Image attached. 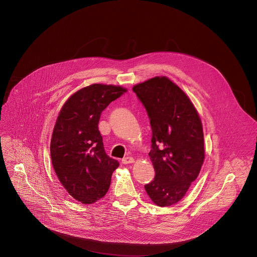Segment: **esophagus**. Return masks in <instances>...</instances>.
Listing matches in <instances>:
<instances>
[{
	"label": "esophagus",
	"instance_id": "1",
	"mask_svg": "<svg viewBox=\"0 0 257 257\" xmlns=\"http://www.w3.org/2000/svg\"><path fill=\"white\" fill-rule=\"evenodd\" d=\"M132 163H134V159L131 158V157H127V158H125V159L122 160V164H124V165L132 164Z\"/></svg>",
	"mask_w": 257,
	"mask_h": 257
}]
</instances>
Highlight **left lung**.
Wrapping results in <instances>:
<instances>
[{
    "mask_svg": "<svg viewBox=\"0 0 257 257\" xmlns=\"http://www.w3.org/2000/svg\"><path fill=\"white\" fill-rule=\"evenodd\" d=\"M148 112L152 126L149 154L156 176L144 185L159 206L180 201L196 180L204 161V140L195 107L167 77H155L132 89Z\"/></svg>",
    "mask_w": 257,
    "mask_h": 257,
    "instance_id": "obj_1",
    "label": "left lung"
}]
</instances>
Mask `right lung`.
I'll use <instances>...</instances> for the list:
<instances>
[{
    "mask_svg": "<svg viewBox=\"0 0 257 257\" xmlns=\"http://www.w3.org/2000/svg\"><path fill=\"white\" fill-rule=\"evenodd\" d=\"M126 91L115 85H89L69 97L57 119L51 140L52 164L67 192L84 204L105 195L119 167L104 152L98 122L103 109Z\"/></svg>",
    "mask_w": 257,
    "mask_h": 257,
    "instance_id": "right-lung-1",
    "label": "right lung"
}]
</instances>
